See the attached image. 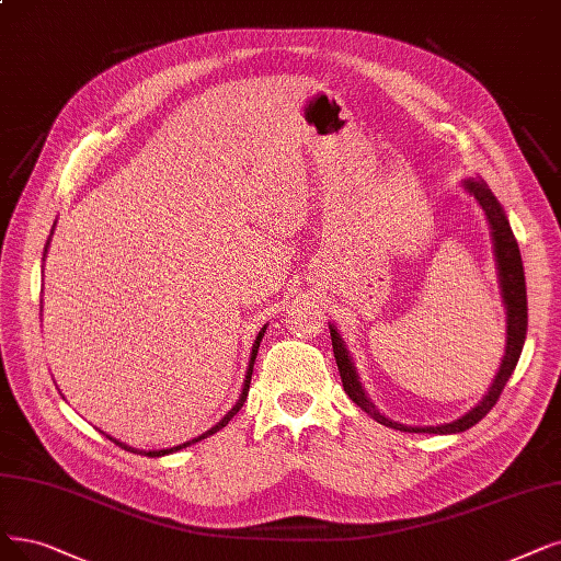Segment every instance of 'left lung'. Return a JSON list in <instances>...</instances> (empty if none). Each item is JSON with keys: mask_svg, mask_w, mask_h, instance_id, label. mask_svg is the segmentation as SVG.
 Returning a JSON list of instances; mask_svg holds the SVG:
<instances>
[{"mask_svg": "<svg viewBox=\"0 0 561 561\" xmlns=\"http://www.w3.org/2000/svg\"><path fill=\"white\" fill-rule=\"evenodd\" d=\"M465 191L472 195L479 207L485 214V220L490 226V237H492V253H495V268H497V280H500V295H502V304L506 310V350H504V358L500 364V370L492 379V385L488 389V393L481 398L479 405H474L467 414H462L456 421L449 423H439V425H405L398 423L389 416H385L375 408V402L368 398L366 389L358 382V373L354 368V362L350 356V350L343 341V335L339 333L331 322H329V331H331V345H333V356L335 364H339V373L343 379V389L345 393L362 408L366 414H370L377 423L389 425L393 431H402V433H431V435H456L462 433L467 428L477 425L500 400L508 377L513 375L515 366H518V358L525 345V335H527V287H525V268H523V257H520V249L518 241L513 237V230L508 226V218L504 207L500 205V199L492 195V191L488 188V184L483 182L481 176H467L462 179Z\"/></svg>", "mask_w": 561, "mask_h": 561, "instance_id": "8db88e82", "label": "left lung"}]
</instances>
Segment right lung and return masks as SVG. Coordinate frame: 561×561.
Wrapping results in <instances>:
<instances>
[{
    "label": "right lung",
    "mask_w": 561,
    "mask_h": 561,
    "mask_svg": "<svg viewBox=\"0 0 561 561\" xmlns=\"http://www.w3.org/2000/svg\"><path fill=\"white\" fill-rule=\"evenodd\" d=\"M53 232H55V226H53V230H50V237H48V241H46V253H48V245H50V239H53ZM46 253H43V262H46ZM43 310V308H41ZM264 331H266V324L260 329V333H257V339H255V343H253V350H251V358H249V368H245V379H243V387H241V393H239V400L234 402V408L222 416L216 425H211V428L207 431V433H203V435H197V437H193V439H188V442H184V444H176V446H170V449H159V451H140V449H133V446H128V444H124V442H119V439H115V437H110V435H105L107 439H112L115 442L117 446H122L124 451H133V454H145V456H149V458H161V456H168V454H174V451H182V449H186V446H191V444H195V442H199V439H205V437H209V435H214V433H218L220 428H226V425L230 423V419L243 408V402H245V396H249V389H251V377H253V364H255V356H257V350H260V341H262V335H264Z\"/></svg>",
    "instance_id": "right-lung-1"
}]
</instances>
